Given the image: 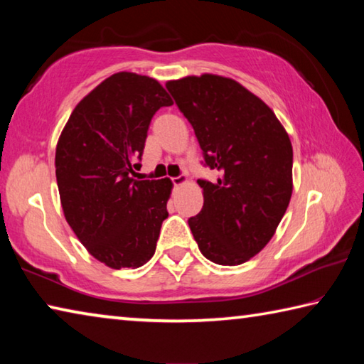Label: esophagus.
Instances as JSON below:
<instances>
[{
  "instance_id": "obj_1",
  "label": "esophagus",
  "mask_w": 364,
  "mask_h": 364,
  "mask_svg": "<svg viewBox=\"0 0 364 364\" xmlns=\"http://www.w3.org/2000/svg\"><path fill=\"white\" fill-rule=\"evenodd\" d=\"M171 183H173V186H180V184L186 183V176H184V175H180V176L171 178Z\"/></svg>"
}]
</instances>
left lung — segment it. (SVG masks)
<instances>
[{
    "instance_id": "left-lung-1",
    "label": "left lung",
    "mask_w": 364,
    "mask_h": 364,
    "mask_svg": "<svg viewBox=\"0 0 364 364\" xmlns=\"http://www.w3.org/2000/svg\"><path fill=\"white\" fill-rule=\"evenodd\" d=\"M196 133L204 167L217 180H197L204 207L188 220L202 255L241 264L278 228L292 196V144L260 97L231 78L186 77L167 83Z\"/></svg>"
}]
</instances>
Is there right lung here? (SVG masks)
<instances>
[{"label":"right lung","instance_id":"add662e5","mask_svg":"<svg viewBox=\"0 0 364 364\" xmlns=\"http://www.w3.org/2000/svg\"><path fill=\"white\" fill-rule=\"evenodd\" d=\"M171 100L154 78L120 72L73 109L56 149L67 223L107 267L138 268L156 252L171 181L133 180L152 117Z\"/></svg>","mask_w":364,"mask_h":364}]
</instances>
